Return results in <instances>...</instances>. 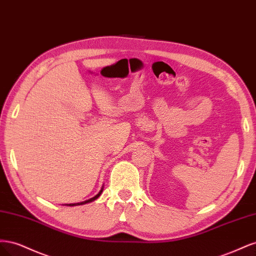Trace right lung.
I'll return each mask as SVG.
<instances>
[{"label":"right lung","instance_id":"obj_1","mask_svg":"<svg viewBox=\"0 0 256 256\" xmlns=\"http://www.w3.org/2000/svg\"><path fill=\"white\" fill-rule=\"evenodd\" d=\"M102 190H104V188H102V190H100V191L98 192V194H96L94 198H90V200H84V202L74 203V204H66V205H67V206H78V205H84V204H86V203H90V202H92V200H95L96 198H98L100 196V194H102Z\"/></svg>","mask_w":256,"mask_h":256}]
</instances>
